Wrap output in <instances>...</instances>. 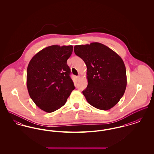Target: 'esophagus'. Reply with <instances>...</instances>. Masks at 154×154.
Segmentation results:
<instances>
[{"instance_id":"34e87169","label":"esophagus","mask_w":154,"mask_h":154,"mask_svg":"<svg viewBox=\"0 0 154 154\" xmlns=\"http://www.w3.org/2000/svg\"><path fill=\"white\" fill-rule=\"evenodd\" d=\"M80 79V77L79 75V76H77V77H76V79H77V80H79Z\"/></svg>"}]
</instances>
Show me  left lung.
Instances as JSON below:
<instances>
[{
  "label": "left lung",
  "mask_w": 154,
  "mask_h": 154,
  "mask_svg": "<svg viewBox=\"0 0 154 154\" xmlns=\"http://www.w3.org/2000/svg\"><path fill=\"white\" fill-rule=\"evenodd\" d=\"M74 51L87 66L88 85L82 91L87 101L99 110L113 107L124 95L126 87L123 60L109 47L97 42L75 45Z\"/></svg>",
  "instance_id": "obj_1"
}]
</instances>
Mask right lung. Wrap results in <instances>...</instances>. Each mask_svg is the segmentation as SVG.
I'll list each match as a JSON object with an SVG mask.
<instances>
[{
  "label": "right lung",
  "instance_id": "obj_1",
  "mask_svg": "<svg viewBox=\"0 0 154 154\" xmlns=\"http://www.w3.org/2000/svg\"><path fill=\"white\" fill-rule=\"evenodd\" d=\"M72 45H54L31 59L27 68L26 85L30 98L41 110L52 112L66 103L74 89L67 60Z\"/></svg>",
  "mask_w": 154,
  "mask_h": 154
}]
</instances>
